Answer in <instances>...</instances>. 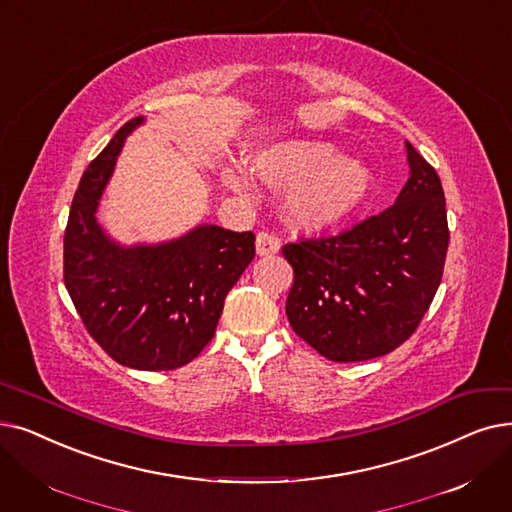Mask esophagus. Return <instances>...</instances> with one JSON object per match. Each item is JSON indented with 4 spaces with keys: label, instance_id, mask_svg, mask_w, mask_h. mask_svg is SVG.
<instances>
[{
    "label": "esophagus",
    "instance_id": "1",
    "mask_svg": "<svg viewBox=\"0 0 512 512\" xmlns=\"http://www.w3.org/2000/svg\"><path fill=\"white\" fill-rule=\"evenodd\" d=\"M280 251V238L274 232L263 230L257 234V255H276Z\"/></svg>",
    "mask_w": 512,
    "mask_h": 512
}]
</instances>
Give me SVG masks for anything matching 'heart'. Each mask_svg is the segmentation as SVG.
Returning a JSON list of instances; mask_svg holds the SVG:
<instances>
[{"mask_svg":"<svg viewBox=\"0 0 512 512\" xmlns=\"http://www.w3.org/2000/svg\"><path fill=\"white\" fill-rule=\"evenodd\" d=\"M255 171L270 184L296 188L291 213L299 226L318 230L337 224L358 209L372 188L370 171L347 161L324 142H288L265 150L255 159ZM234 188L240 182L232 177Z\"/></svg>","mask_w":512,"mask_h":512,"instance_id":"b5f03b06","label":"heart"}]
</instances>
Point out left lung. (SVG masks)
<instances>
[{"label": "left lung", "instance_id": "obj_1", "mask_svg": "<svg viewBox=\"0 0 512 512\" xmlns=\"http://www.w3.org/2000/svg\"><path fill=\"white\" fill-rule=\"evenodd\" d=\"M410 177L397 201L351 228L286 242L295 280L286 318L332 362H364L408 341L437 293L448 213L437 171L408 142Z\"/></svg>", "mask_w": 512, "mask_h": 512}]
</instances>
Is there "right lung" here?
I'll use <instances>...</instances> for the list:
<instances>
[{
	"instance_id": "add662e5",
	"label": "right lung",
	"mask_w": 512,
	"mask_h": 512,
	"mask_svg": "<svg viewBox=\"0 0 512 512\" xmlns=\"http://www.w3.org/2000/svg\"><path fill=\"white\" fill-rule=\"evenodd\" d=\"M127 121L85 169L64 230V284L90 337L121 366L175 370L213 339L226 295L255 257V234L201 226L159 247L123 249L96 224Z\"/></svg>"
}]
</instances>
